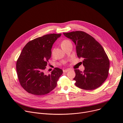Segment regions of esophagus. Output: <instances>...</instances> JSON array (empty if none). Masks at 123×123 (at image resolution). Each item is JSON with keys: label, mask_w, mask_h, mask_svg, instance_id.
Returning a JSON list of instances; mask_svg holds the SVG:
<instances>
[{"label": "esophagus", "mask_w": 123, "mask_h": 123, "mask_svg": "<svg viewBox=\"0 0 123 123\" xmlns=\"http://www.w3.org/2000/svg\"><path fill=\"white\" fill-rule=\"evenodd\" d=\"M69 71V69H65V70H63V72L66 73V72H68Z\"/></svg>", "instance_id": "1"}]
</instances>
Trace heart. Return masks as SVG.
I'll return each mask as SVG.
<instances>
[{
	"label": "heart",
	"instance_id": "heart-1",
	"mask_svg": "<svg viewBox=\"0 0 123 123\" xmlns=\"http://www.w3.org/2000/svg\"><path fill=\"white\" fill-rule=\"evenodd\" d=\"M69 42H70L69 40H67V39H65V40H63L62 42H61V47H63L64 46H65V45H66L68 43H69Z\"/></svg>",
	"mask_w": 123,
	"mask_h": 123
}]
</instances>
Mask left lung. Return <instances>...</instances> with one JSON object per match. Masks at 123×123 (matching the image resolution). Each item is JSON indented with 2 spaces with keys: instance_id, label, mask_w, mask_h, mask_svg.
Here are the masks:
<instances>
[{
  "instance_id": "8db88e82",
  "label": "left lung",
  "mask_w": 123,
  "mask_h": 123,
  "mask_svg": "<svg viewBox=\"0 0 123 123\" xmlns=\"http://www.w3.org/2000/svg\"><path fill=\"white\" fill-rule=\"evenodd\" d=\"M75 44L77 55L83 59V72L75 69V85L85 90L99 87L107 79L110 61L101 45L85 32L76 31L63 33Z\"/></svg>"
}]
</instances>
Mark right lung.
<instances>
[{
  "mask_svg": "<svg viewBox=\"0 0 123 123\" xmlns=\"http://www.w3.org/2000/svg\"><path fill=\"white\" fill-rule=\"evenodd\" d=\"M61 34H50L28 42L16 62V71L21 87L28 93L42 96L56 87L63 71L55 68L50 74H44L51 56V48Z\"/></svg>",
  "mask_w": 123,
  "mask_h": 123,
  "instance_id": "1",
  "label": "right lung"
}]
</instances>
